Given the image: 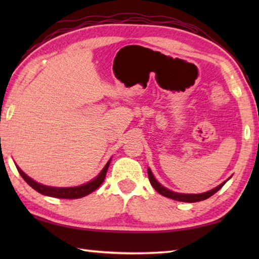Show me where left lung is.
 <instances>
[{"instance_id":"1","label":"left lung","mask_w":259,"mask_h":259,"mask_svg":"<svg viewBox=\"0 0 259 259\" xmlns=\"http://www.w3.org/2000/svg\"><path fill=\"white\" fill-rule=\"evenodd\" d=\"M148 177H149L150 180V184L151 186L155 188L159 194L170 198V199H174V200H178V201H184V202H197V201H201V200H205L207 198L211 197L213 194H216L218 190H221L222 187L227 183V181L232 178V176L227 179L225 180L224 183H222L221 185H218L217 187H214L211 190H208L206 192H202V194H180V192H176L170 190L166 187H163L161 184H159L157 179L155 178V176H153L152 171L150 170V168H148Z\"/></svg>"}]
</instances>
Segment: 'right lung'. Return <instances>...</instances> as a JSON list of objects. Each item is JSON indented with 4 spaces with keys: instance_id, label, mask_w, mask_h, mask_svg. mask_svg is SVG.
Segmentation results:
<instances>
[{
    "instance_id": "add662e5",
    "label": "right lung",
    "mask_w": 259,
    "mask_h": 259,
    "mask_svg": "<svg viewBox=\"0 0 259 259\" xmlns=\"http://www.w3.org/2000/svg\"><path fill=\"white\" fill-rule=\"evenodd\" d=\"M110 162H111V158L109 159V161L106 163V166L102 168L101 171L99 172L97 177H95L90 181H88V183L83 185L75 186V187H52V186L42 185L40 183H36L35 180H33L26 174L22 171L21 168L16 163L15 166H16V169H18V171L20 172L21 177L26 181V184L31 186L32 188L36 190L37 192H40L41 195L54 197V198H62V199H78V198H82L91 194V192H93L101 186L104 178H106Z\"/></svg>"
}]
</instances>
